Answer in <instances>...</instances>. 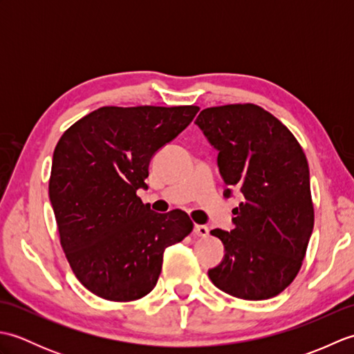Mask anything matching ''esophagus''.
<instances>
[{
	"label": "esophagus",
	"mask_w": 354,
	"mask_h": 354,
	"mask_svg": "<svg viewBox=\"0 0 354 354\" xmlns=\"http://www.w3.org/2000/svg\"><path fill=\"white\" fill-rule=\"evenodd\" d=\"M194 236L198 237H207L208 236V228L205 227V225H194Z\"/></svg>",
	"instance_id": "34e87169"
}]
</instances>
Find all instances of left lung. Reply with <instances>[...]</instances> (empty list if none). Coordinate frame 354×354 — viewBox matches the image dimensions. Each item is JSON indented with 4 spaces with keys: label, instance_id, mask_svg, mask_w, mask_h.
I'll return each mask as SVG.
<instances>
[{
    "label": "left lung",
    "instance_id": "left-lung-1",
    "mask_svg": "<svg viewBox=\"0 0 354 354\" xmlns=\"http://www.w3.org/2000/svg\"><path fill=\"white\" fill-rule=\"evenodd\" d=\"M196 124L219 150L225 196L243 194L234 230L216 228L225 246L209 280L228 295L260 301L295 280L306 257L315 212L309 164L298 140L280 120L254 103L201 111Z\"/></svg>",
    "mask_w": 354,
    "mask_h": 354
}]
</instances>
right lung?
I'll return each instance as SVG.
<instances>
[{
  "instance_id": "obj_1",
  "label": "right lung",
  "mask_w": 354,
  "mask_h": 354,
  "mask_svg": "<svg viewBox=\"0 0 354 354\" xmlns=\"http://www.w3.org/2000/svg\"><path fill=\"white\" fill-rule=\"evenodd\" d=\"M199 106H103L64 132L53 153L48 194L74 275L108 301L146 297L162 254L193 231L183 209L142 204L149 162L181 133Z\"/></svg>"
}]
</instances>
